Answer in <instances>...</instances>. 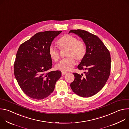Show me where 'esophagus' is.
Here are the masks:
<instances>
[{"mask_svg": "<svg viewBox=\"0 0 129 129\" xmlns=\"http://www.w3.org/2000/svg\"><path fill=\"white\" fill-rule=\"evenodd\" d=\"M66 73H67L66 72H62V76H64L65 75H66Z\"/></svg>", "mask_w": 129, "mask_h": 129, "instance_id": "esophagus-1", "label": "esophagus"}]
</instances>
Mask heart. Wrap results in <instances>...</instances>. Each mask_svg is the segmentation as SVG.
<instances>
[{"mask_svg": "<svg viewBox=\"0 0 129 129\" xmlns=\"http://www.w3.org/2000/svg\"><path fill=\"white\" fill-rule=\"evenodd\" d=\"M56 44L60 50L67 49L66 57L56 65V68L66 72L70 71L78 63L82 62L87 53V48L85 42L78 40L75 36L65 34L62 36L56 42ZM48 55L53 61L57 62L60 59V53L58 50L51 46L49 48Z\"/></svg>", "mask_w": 129, "mask_h": 129, "instance_id": "obj_1", "label": "heart"}]
</instances>
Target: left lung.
Segmentation results:
<instances>
[{
  "mask_svg": "<svg viewBox=\"0 0 129 129\" xmlns=\"http://www.w3.org/2000/svg\"><path fill=\"white\" fill-rule=\"evenodd\" d=\"M82 38L87 53L78 68L85 70V76L73 72L75 80L71 84L72 91L77 95L90 97L95 95L104 87L109 79L111 70V57L108 48L98 37L82 29H71Z\"/></svg>",
  "mask_w": 129,
  "mask_h": 129,
  "instance_id": "obj_1",
  "label": "left lung"
}]
</instances>
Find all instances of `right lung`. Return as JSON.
<instances>
[{
	"label": "right lung",
	"instance_id": "add662e5",
	"mask_svg": "<svg viewBox=\"0 0 129 129\" xmlns=\"http://www.w3.org/2000/svg\"><path fill=\"white\" fill-rule=\"evenodd\" d=\"M62 31H45L34 35L22 43L14 62V75L24 93L30 98L42 100L53 92L61 71L49 70L52 60L48 50L54 38Z\"/></svg>",
	"mask_w": 129,
	"mask_h": 129
}]
</instances>
